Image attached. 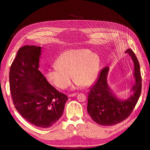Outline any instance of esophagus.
Instances as JSON below:
<instances>
[{
	"mask_svg": "<svg viewBox=\"0 0 150 150\" xmlns=\"http://www.w3.org/2000/svg\"><path fill=\"white\" fill-rule=\"evenodd\" d=\"M77 94V93H74V94H69V96H69V98H71V97H74V96H76V95Z\"/></svg>",
	"mask_w": 150,
	"mask_h": 150,
	"instance_id": "obj_1",
	"label": "esophagus"
}]
</instances>
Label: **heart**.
<instances>
[{
  "instance_id": "obj_1",
  "label": "heart",
  "mask_w": 150,
  "mask_h": 150,
  "mask_svg": "<svg viewBox=\"0 0 150 150\" xmlns=\"http://www.w3.org/2000/svg\"><path fill=\"white\" fill-rule=\"evenodd\" d=\"M56 66L46 71L48 82L59 89H65L74 80V88L89 87L96 79L99 69V57L87 49H71L62 53Z\"/></svg>"
}]
</instances>
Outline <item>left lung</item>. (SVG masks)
I'll list each match as a JSON object with an SVG mask.
<instances>
[{
    "instance_id": "1",
    "label": "left lung",
    "mask_w": 150,
    "mask_h": 150,
    "mask_svg": "<svg viewBox=\"0 0 150 150\" xmlns=\"http://www.w3.org/2000/svg\"><path fill=\"white\" fill-rule=\"evenodd\" d=\"M131 57L134 65V79L130 96L126 99L117 97L108 84L109 67L101 70L97 81L88 92V112L93 121L102 126H111L126 119L133 111L142 92V77L137 56L132 50L125 51Z\"/></svg>"
}]
</instances>
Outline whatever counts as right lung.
<instances>
[{"label":"right lung","instance_id":"right-lung-1","mask_svg":"<svg viewBox=\"0 0 150 150\" xmlns=\"http://www.w3.org/2000/svg\"><path fill=\"white\" fill-rule=\"evenodd\" d=\"M41 47L25 46L17 52L9 72L13 105L30 123L46 128L59 120L68 99L39 70Z\"/></svg>","mask_w":150,"mask_h":150}]
</instances>
